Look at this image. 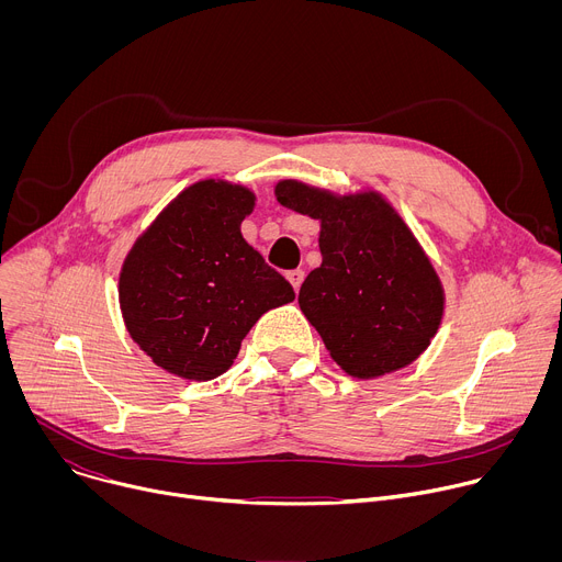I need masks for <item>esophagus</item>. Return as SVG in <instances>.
Masks as SVG:
<instances>
[{"mask_svg": "<svg viewBox=\"0 0 562 562\" xmlns=\"http://www.w3.org/2000/svg\"><path fill=\"white\" fill-rule=\"evenodd\" d=\"M286 280H289V282L293 284V289L297 291L300 284H302V280H304V271H302V269H293V271L286 273Z\"/></svg>", "mask_w": 562, "mask_h": 562, "instance_id": "1", "label": "esophagus"}]
</instances>
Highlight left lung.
<instances>
[{
  "label": "left lung",
  "instance_id": "8db88e82",
  "mask_svg": "<svg viewBox=\"0 0 562 562\" xmlns=\"http://www.w3.org/2000/svg\"><path fill=\"white\" fill-rule=\"evenodd\" d=\"M276 195L319 220L323 265L297 302L331 358L362 380L414 362L440 327L445 295L407 224L375 193L336 198L284 180Z\"/></svg>",
  "mask_w": 562,
  "mask_h": 562
}]
</instances>
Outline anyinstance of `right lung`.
I'll list each match as a JSON object with an SVG mask.
<instances>
[{
	"label": "right lung",
	"instance_id": "obj_1",
	"mask_svg": "<svg viewBox=\"0 0 562 562\" xmlns=\"http://www.w3.org/2000/svg\"><path fill=\"white\" fill-rule=\"evenodd\" d=\"M254 204L245 187L198 182L131 249L120 306L131 338L157 367L213 380L233 364L260 315L295 297L239 233Z\"/></svg>",
	"mask_w": 562,
	"mask_h": 562
}]
</instances>
